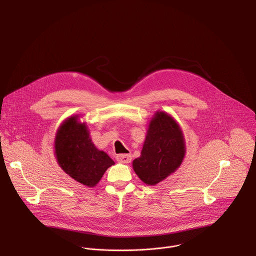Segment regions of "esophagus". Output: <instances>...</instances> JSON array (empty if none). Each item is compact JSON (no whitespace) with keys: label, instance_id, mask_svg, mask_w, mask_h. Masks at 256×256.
I'll use <instances>...</instances> for the list:
<instances>
[{"label":"esophagus","instance_id":"34e87169","mask_svg":"<svg viewBox=\"0 0 256 256\" xmlns=\"http://www.w3.org/2000/svg\"><path fill=\"white\" fill-rule=\"evenodd\" d=\"M116 160L120 162V163H124V164H128L132 161V156L130 154H120L116 156Z\"/></svg>","mask_w":256,"mask_h":256}]
</instances>
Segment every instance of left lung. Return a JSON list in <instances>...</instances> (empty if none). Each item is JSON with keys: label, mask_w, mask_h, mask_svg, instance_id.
<instances>
[{"label": "left lung", "mask_w": 256, "mask_h": 256, "mask_svg": "<svg viewBox=\"0 0 256 256\" xmlns=\"http://www.w3.org/2000/svg\"><path fill=\"white\" fill-rule=\"evenodd\" d=\"M186 156L184 132L176 120L166 112H158L150 122L140 156L132 168L148 186H155L175 172Z\"/></svg>", "instance_id": "obj_1"}]
</instances>
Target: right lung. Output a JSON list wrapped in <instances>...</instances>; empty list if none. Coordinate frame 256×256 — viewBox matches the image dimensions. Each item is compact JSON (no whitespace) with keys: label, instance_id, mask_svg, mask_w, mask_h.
Masks as SVG:
<instances>
[{"label":"right lung","instance_id":"1","mask_svg":"<svg viewBox=\"0 0 256 256\" xmlns=\"http://www.w3.org/2000/svg\"><path fill=\"white\" fill-rule=\"evenodd\" d=\"M78 116L66 118L58 128L54 154L60 167L72 179L88 188L95 186L114 161L93 144L88 128Z\"/></svg>","mask_w":256,"mask_h":256}]
</instances>
